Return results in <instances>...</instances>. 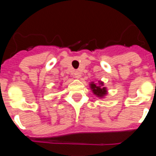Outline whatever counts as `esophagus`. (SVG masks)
Wrapping results in <instances>:
<instances>
[{"label":"esophagus","mask_w":156,"mask_h":156,"mask_svg":"<svg viewBox=\"0 0 156 156\" xmlns=\"http://www.w3.org/2000/svg\"><path fill=\"white\" fill-rule=\"evenodd\" d=\"M73 74H74V77H75L76 78H79L81 77V72H80V71H78V70L74 71Z\"/></svg>","instance_id":"esophagus-1"}]
</instances>
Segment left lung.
Listing matches in <instances>:
<instances>
[{
	"instance_id": "left-lung-1",
	"label": "left lung",
	"mask_w": 156,
	"mask_h": 156,
	"mask_svg": "<svg viewBox=\"0 0 156 156\" xmlns=\"http://www.w3.org/2000/svg\"><path fill=\"white\" fill-rule=\"evenodd\" d=\"M90 87L93 93L95 94L96 96L100 98H103L104 96L107 95V88L104 87V83L99 81V85L95 84V83H90Z\"/></svg>"
}]
</instances>
